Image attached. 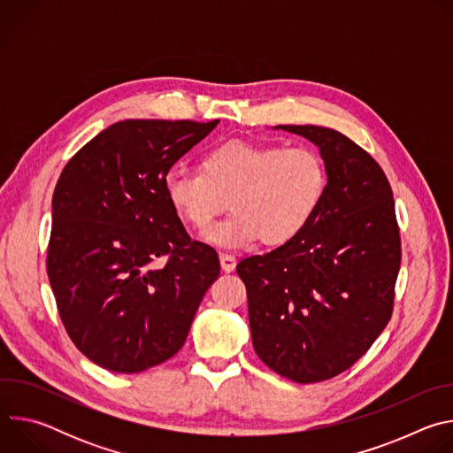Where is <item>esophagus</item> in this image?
<instances>
[{"mask_svg": "<svg viewBox=\"0 0 453 453\" xmlns=\"http://www.w3.org/2000/svg\"><path fill=\"white\" fill-rule=\"evenodd\" d=\"M220 267H222V271H226V273H233L234 271V267H236V257L233 256V254H229V252H220Z\"/></svg>", "mask_w": 453, "mask_h": 453, "instance_id": "1", "label": "esophagus"}]
</instances>
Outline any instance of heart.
I'll list each match as a JSON object with an SVG mask.
<instances>
[{
    "instance_id": "heart-1",
    "label": "heart",
    "mask_w": 453,
    "mask_h": 453,
    "mask_svg": "<svg viewBox=\"0 0 453 453\" xmlns=\"http://www.w3.org/2000/svg\"><path fill=\"white\" fill-rule=\"evenodd\" d=\"M165 197L175 217L206 231L227 206L231 217L206 233L219 247H242L260 238L281 247L299 236L317 215L328 191V166L304 145L226 142L208 149L201 172L170 168Z\"/></svg>"
}]
</instances>
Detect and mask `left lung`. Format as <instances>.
<instances>
[{"label":"left lung","instance_id":"left-lung-1","mask_svg":"<svg viewBox=\"0 0 453 453\" xmlns=\"http://www.w3.org/2000/svg\"><path fill=\"white\" fill-rule=\"evenodd\" d=\"M319 147L328 191L292 242L236 265L247 288L252 346L278 374L297 383L349 369L393 315L402 262L389 180L339 131L278 125Z\"/></svg>","mask_w":453,"mask_h":453}]
</instances>
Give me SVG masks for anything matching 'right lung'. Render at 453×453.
I'll list each match as a JSON object with an SVG mask.
<instances>
[{
	"mask_svg": "<svg viewBox=\"0 0 453 453\" xmlns=\"http://www.w3.org/2000/svg\"><path fill=\"white\" fill-rule=\"evenodd\" d=\"M217 123H112L57 180L48 280L70 339L104 369L133 374L172 358L220 274L217 250L188 236L163 191Z\"/></svg>",
	"mask_w": 453,
	"mask_h": 453,
	"instance_id": "add662e5",
	"label": "right lung"
}]
</instances>
